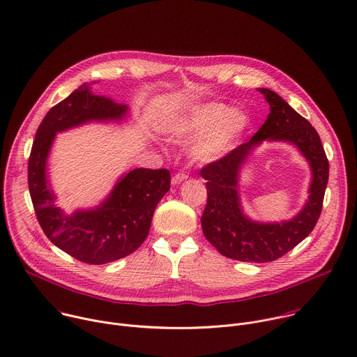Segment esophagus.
Returning <instances> with one entry per match:
<instances>
[{
	"mask_svg": "<svg viewBox=\"0 0 357 357\" xmlns=\"http://www.w3.org/2000/svg\"><path fill=\"white\" fill-rule=\"evenodd\" d=\"M185 179H188V175H186L185 172H178V174H175V175L172 176L171 182H172V185H179V183L183 182Z\"/></svg>",
	"mask_w": 357,
	"mask_h": 357,
	"instance_id": "34e87169",
	"label": "esophagus"
}]
</instances>
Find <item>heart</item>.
<instances>
[{"label": "heart", "mask_w": 357, "mask_h": 357, "mask_svg": "<svg viewBox=\"0 0 357 357\" xmlns=\"http://www.w3.org/2000/svg\"><path fill=\"white\" fill-rule=\"evenodd\" d=\"M251 125L252 119L245 110L210 102L190 106L178 114L165 133L175 143H185L200 135L190 146L189 155L196 162L208 164L228 154Z\"/></svg>", "instance_id": "1"}]
</instances>
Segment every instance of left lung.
<instances>
[{"label": "left lung", "mask_w": 357, "mask_h": 357, "mask_svg": "<svg viewBox=\"0 0 357 357\" xmlns=\"http://www.w3.org/2000/svg\"><path fill=\"white\" fill-rule=\"evenodd\" d=\"M271 106L266 122L248 143L234 149L200 171L207 189V204L202 214V229L207 241L224 257L265 264L291 251L314 229L328 183L329 164L317 130L282 96L268 88H258ZM265 139L294 145L312 167L310 196L291 220L262 223L250 219L242 210L239 175L250 153Z\"/></svg>", "instance_id": "1"}]
</instances>
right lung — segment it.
I'll return each mask as SVG.
<instances>
[{"mask_svg":"<svg viewBox=\"0 0 357 357\" xmlns=\"http://www.w3.org/2000/svg\"><path fill=\"white\" fill-rule=\"evenodd\" d=\"M128 113V105L95 95L82 84L47 112L33 140L28 183L38 221L57 248L84 264L117 261L144 243L154 210L169 190L171 174L136 168L117 179L99 206L66 214L47 179V158L57 133L89 122H121Z\"/></svg>","mask_w":357,"mask_h":357,"instance_id":"1","label":"right lung"}]
</instances>
